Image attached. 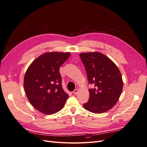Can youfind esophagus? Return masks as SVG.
I'll return each mask as SVG.
<instances>
[{
    "label": "esophagus",
    "instance_id": "34e87169",
    "mask_svg": "<svg viewBox=\"0 0 147 147\" xmlns=\"http://www.w3.org/2000/svg\"><path fill=\"white\" fill-rule=\"evenodd\" d=\"M78 89H75L73 91V93L74 94H78Z\"/></svg>",
    "mask_w": 147,
    "mask_h": 147
}]
</instances>
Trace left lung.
Segmentation results:
<instances>
[{
	"instance_id": "left-lung-1",
	"label": "left lung",
	"mask_w": 147,
	"mask_h": 147,
	"mask_svg": "<svg viewBox=\"0 0 147 147\" xmlns=\"http://www.w3.org/2000/svg\"><path fill=\"white\" fill-rule=\"evenodd\" d=\"M80 57L85 67L89 84V101L83 104L86 110L96 114L110 110L117 103L123 83L117 65L99 52L82 53Z\"/></svg>"
}]
</instances>
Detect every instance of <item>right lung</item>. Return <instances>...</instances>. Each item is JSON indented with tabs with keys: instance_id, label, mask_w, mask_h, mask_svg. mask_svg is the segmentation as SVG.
<instances>
[{
	"instance_id": "obj_1",
	"label": "right lung",
	"mask_w": 147,
	"mask_h": 147,
	"mask_svg": "<svg viewBox=\"0 0 147 147\" xmlns=\"http://www.w3.org/2000/svg\"><path fill=\"white\" fill-rule=\"evenodd\" d=\"M69 56L68 52H48L28 67L24 86L28 101L37 110L50 115L64 106L69 96L62 86L59 68Z\"/></svg>"
}]
</instances>
